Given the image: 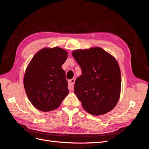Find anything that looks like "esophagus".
<instances>
[{
  "label": "esophagus",
  "mask_w": 149,
  "mask_h": 149,
  "mask_svg": "<svg viewBox=\"0 0 149 149\" xmlns=\"http://www.w3.org/2000/svg\"><path fill=\"white\" fill-rule=\"evenodd\" d=\"M74 83H75V79H72L68 81V89L70 90H73V89H74Z\"/></svg>",
  "instance_id": "1"
}]
</instances>
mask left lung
Wrapping results in <instances>:
<instances>
[{"label":"left lung","instance_id":"8db88e82","mask_svg":"<svg viewBox=\"0 0 149 149\" xmlns=\"http://www.w3.org/2000/svg\"><path fill=\"white\" fill-rule=\"evenodd\" d=\"M72 55L82 70L75 80L74 93L83 108L93 115L111 111L119 100L121 88L116 60L100 47L76 50Z\"/></svg>","mask_w":149,"mask_h":149}]
</instances>
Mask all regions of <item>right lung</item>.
Masks as SVG:
<instances>
[{
    "mask_svg": "<svg viewBox=\"0 0 149 149\" xmlns=\"http://www.w3.org/2000/svg\"><path fill=\"white\" fill-rule=\"evenodd\" d=\"M68 58L63 49H43L28 65L24 84L30 102L36 109L47 112L56 109L68 94V82L61 66Z\"/></svg>",
    "mask_w": 149,
    "mask_h": 149,
    "instance_id": "obj_1",
    "label": "right lung"
}]
</instances>
